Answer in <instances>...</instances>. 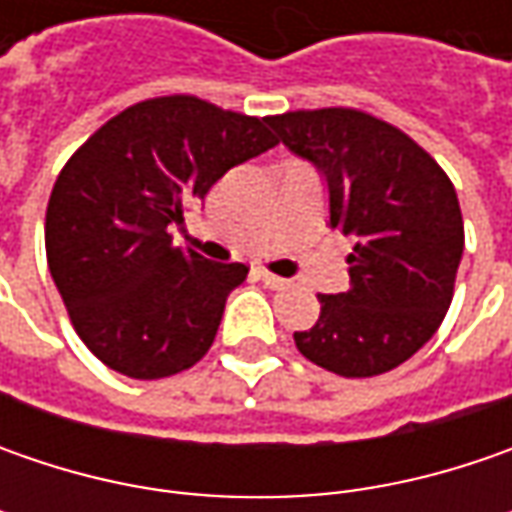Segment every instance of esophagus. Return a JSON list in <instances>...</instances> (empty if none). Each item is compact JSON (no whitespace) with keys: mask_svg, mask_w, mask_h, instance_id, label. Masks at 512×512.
Listing matches in <instances>:
<instances>
[{"mask_svg":"<svg viewBox=\"0 0 512 512\" xmlns=\"http://www.w3.org/2000/svg\"><path fill=\"white\" fill-rule=\"evenodd\" d=\"M256 276H259V279H262V282H265V285L270 287V290H282V287L290 285L287 279H282V276H276V273H270V270H265V267H259V270H256Z\"/></svg>","mask_w":512,"mask_h":512,"instance_id":"1","label":"esophagus"}]
</instances>
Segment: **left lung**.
Returning <instances> with one entry per match:
<instances>
[{
    "mask_svg": "<svg viewBox=\"0 0 512 512\" xmlns=\"http://www.w3.org/2000/svg\"><path fill=\"white\" fill-rule=\"evenodd\" d=\"M279 142L327 182L330 227L353 236L350 290L293 333L299 353L344 379L407 362L442 325L464 250L456 187L407 133L353 108L267 116Z\"/></svg>",
    "mask_w": 512,
    "mask_h": 512,
    "instance_id": "1",
    "label": "left lung"
}]
</instances>
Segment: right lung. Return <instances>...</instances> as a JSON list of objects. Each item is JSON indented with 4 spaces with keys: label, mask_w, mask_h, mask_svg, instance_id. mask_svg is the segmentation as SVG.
<instances>
[{
    "label": "right lung",
    "mask_w": 512,
    "mask_h": 512,
    "mask_svg": "<svg viewBox=\"0 0 512 512\" xmlns=\"http://www.w3.org/2000/svg\"><path fill=\"white\" fill-rule=\"evenodd\" d=\"M273 145L267 119L159 96L113 116L70 156L50 193L45 250L73 330L99 362L165 379L210 350L247 267L176 247L170 227Z\"/></svg>",
    "instance_id": "right-lung-1"
}]
</instances>
